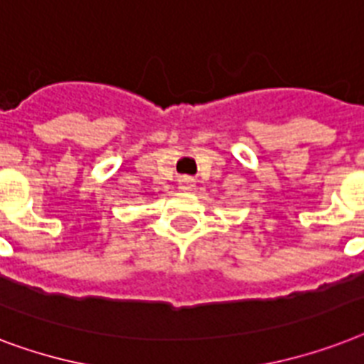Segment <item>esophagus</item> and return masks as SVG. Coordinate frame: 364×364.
I'll return each instance as SVG.
<instances>
[{
	"label": "esophagus",
	"mask_w": 364,
	"mask_h": 364,
	"mask_svg": "<svg viewBox=\"0 0 364 364\" xmlns=\"http://www.w3.org/2000/svg\"><path fill=\"white\" fill-rule=\"evenodd\" d=\"M178 188L182 191H191L193 188H196V184H193V178H190V176H182V178L178 180Z\"/></svg>",
	"instance_id": "obj_1"
}]
</instances>
